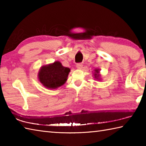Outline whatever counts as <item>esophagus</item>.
I'll return each instance as SVG.
<instances>
[{
    "instance_id": "34e87169",
    "label": "esophagus",
    "mask_w": 146,
    "mask_h": 146,
    "mask_svg": "<svg viewBox=\"0 0 146 146\" xmlns=\"http://www.w3.org/2000/svg\"><path fill=\"white\" fill-rule=\"evenodd\" d=\"M82 66H83V64H82V63H77L76 64V68H78V69H81V68H82Z\"/></svg>"
}]
</instances>
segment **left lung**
Wrapping results in <instances>:
<instances>
[{
  "label": "left lung",
  "instance_id": "8db88e82",
  "mask_svg": "<svg viewBox=\"0 0 146 146\" xmlns=\"http://www.w3.org/2000/svg\"><path fill=\"white\" fill-rule=\"evenodd\" d=\"M100 70L99 69H95V70H94V78L96 79V80H100V74H98L99 73V72H100Z\"/></svg>",
  "mask_w": 146,
  "mask_h": 146
}]
</instances>
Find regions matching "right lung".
<instances>
[{"instance_id": "add662e5", "label": "right lung", "mask_w": 146, "mask_h": 146, "mask_svg": "<svg viewBox=\"0 0 146 146\" xmlns=\"http://www.w3.org/2000/svg\"><path fill=\"white\" fill-rule=\"evenodd\" d=\"M70 71L69 68L64 67L60 61L41 66L38 73L39 82L48 89H56L66 82Z\"/></svg>"}]
</instances>
